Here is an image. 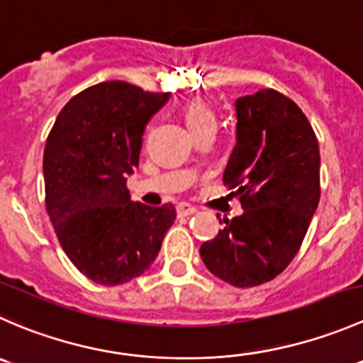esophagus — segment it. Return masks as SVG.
<instances>
[{
    "mask_svg": "<svg viewBox=\"0 0 363 363\" xmlns=\"http://www.w3.org/2000/svg\"><path fill=\"white\" fill-rule=\"evenodd\" d=\"M177 210H178V215H180V217H189V215L196 213L197 208L192 206V204H189V203H180L177 206Z\"/></svg>",
    "mask_w": 363,
    "mask_h": 363,
    "instance_id": "obj_1",
    "label": "esophagus"
}]
</instances>
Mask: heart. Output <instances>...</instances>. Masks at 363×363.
Segmentation results:
<instances>
[{
  "instance_id": "obj_1",
  "label": "heart",
  "mask_w": 363,
  "mask_h": 363,
  "mask_svg": "<svg viewBox=\"0 0 363 363\" xmlns=\"http://www.w3.org/2000/svg\"><path fill=\"white\" fill-rule=\"evenodd\" d=\"M183 114H185L186 125H189L192 132L204 127V125L215 123L213 111L203 100H192V102L186 104L185 109H183Z\"/></svg>"
}]
</instances>
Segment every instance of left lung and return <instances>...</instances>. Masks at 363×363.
Wrapping results in <instances>:
<instances>
[{
	"label": "left lung",
	"mask_w": 363,
	"mask_h": 363,
	"mask_svg": "<svg viewBox=\"0 0 363 363\" xmlns=\"http://www.w3.org/2000/svg\"><path fill=\"white\" fill-rule=\"evenodd\" d=\"M235 109L224 183L236 189L243 213L224 220L199 254L215 277L252 288L284 272L302 245L321 196L319 146L302 109L275 89L240 96Z\"/></svg>",
	"instance_id": "8db88e82"
}]
</instances>
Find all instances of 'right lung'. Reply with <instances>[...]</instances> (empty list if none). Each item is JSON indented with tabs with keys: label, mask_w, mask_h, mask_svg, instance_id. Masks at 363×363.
Instances as JSON below:
<instances>
[{
	"label": "right lung",
	"mask_w": 363,
	"mask_h": 363,
	"mask_svg": "<svg viewBox=\"0 0 363 363\" xmlns=\"http://www.w3.org/2000/svg\"><path fill=\"white\" fill-rule=\"evenodd\" d=\"M169 96L100 82L68 100L45 143L49 218L68 259L96 284L145 274L177 218L173 204L134 203L127 190L146 123Z\"/></svg>",
	"instance_id": "1"
}]
</instances>
